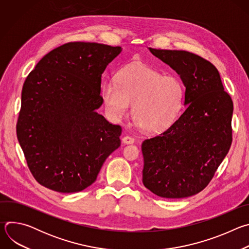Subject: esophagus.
Returning <instances> with one entry per match:
<instances>
[{
    "label": "esophagus",
    "mask_w": 249,
    "mask_h": 249,
    "mask_svg": "<svg viewBox=\"0 0 249 249\" xmlns=\"http://www.w3.org/2000/svg\"><path fill=\"white\" fill-rule=\"evenodd\" d=\"M134 138H132V137H130V136H125V137H123L122 138V142L124 144H133L134 143Z\"/></svg>",
    "instance_id": "1"
}]
</instances>
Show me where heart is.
<instances>
[{
  "mask_svg": "<svg viewBox=\"0 0 249 249\" xmlns=\"http://www.w3.org/2000/svg\"><path fill=\"white\" fill-rule=\"evenodd\" d=\"M116 81L101 86L106 110L115 121L126 114L132 103V116L140 128L157 133L167 127L181 108L184 89L172 75H162L144 64H131L119 71Z\"/></svg>",
  "mask_w": 249,
  "mask_h": 249,
  "instance_id": "1",
  "label": "heart"
}]
</instances>
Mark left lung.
Returning a JSON list of instances; mask_svg holds the SVG:
<instances>
[{
  "mask_svg": "<svg viewBox=\"0 0 249 249\" xmlns=\"http://www.w3.org/2000/svg\"><path fill=\"white\" fill-rule=\"evenodd\" d=\"M185 86V111L167 130L142 144L143 183L162 198H185L212 180L232 141L233 104L217 68L182 50L150 48Z\"/></svg>",
  "mask_w": 249,
  "mask_h": 249,
  "instance_id": "8db88e82",
  "label": "left lung"
}]
</instances>
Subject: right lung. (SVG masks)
<instances>
[{"label": "right lung", "instance_id": "obj_1", "mask_svg": "<svg viewBox=\"0 0 249 249\" xmlns=\"http://www.w3.org/2000/svg\"><path fill=\"white\" fill-rule=\"evenodd\" d=\"M121 50L69 42L46 54L27 76L17 136L31 174L42 186L61 193L86 189L120 147L122 128L96 109L103 102L101 75Z\"/></svg>", "mask_w": 249, "mask_h": 249}]
</instances>
